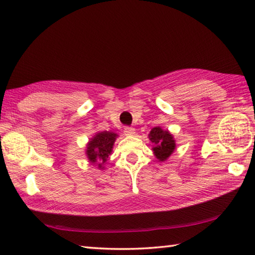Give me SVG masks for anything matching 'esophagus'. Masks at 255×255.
I'll return each instance as SVG.
<instances>
[{"instance_id":"34e87169","label":"esophagus","mask_w":255,"mask_h":255,"mask_svg":"<svg viewBox=\"0 0 255 255\" xmlns=\"http://www.w3.org/2000/svg\"><path fill=\"white\" fill-rule=\"evenodd\" d=\"M124 132H125V134H126V136H133V134L136 133V129L132 128V127H125Z\"/></svg>"}]
</instances>
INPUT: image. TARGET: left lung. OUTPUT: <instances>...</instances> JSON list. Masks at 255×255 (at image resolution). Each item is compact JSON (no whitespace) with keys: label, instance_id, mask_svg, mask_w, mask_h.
<instances>
[{"label":"left lung","instance_id":"1","mask_svg":"<svg viewBox=\"0 0 255 255\" xmlns=\"http://www.w3.org/2000/svg\"><path fill=\"white\" fill-rule=\"evenodd\" d=\"M150 141L153 143L152 151L156 159L164 162L170 158L176 148L175 140L169 130H163L161 127H154L151 129L148 134Z\"/></svg>","mask_w":255,"mask_h":255}]
</instances>
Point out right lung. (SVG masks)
<instances>
[{"label":"right lung","mask_w":255,"mask_h":255,"mask_svg":"<svg viewBox=\"0 0 255 255\" xmlns=\"http://www.w3.org/2000/svg\"><path fill=\"white\" fill-rule=\"evenodd\" d=\"M118 134L113 131H99L86 143L85 155L89 162L97 169L104 170L106 162L113 152L114 143Z\"/></svg>","instance_id":"right-lung-1"}]
</instances>
